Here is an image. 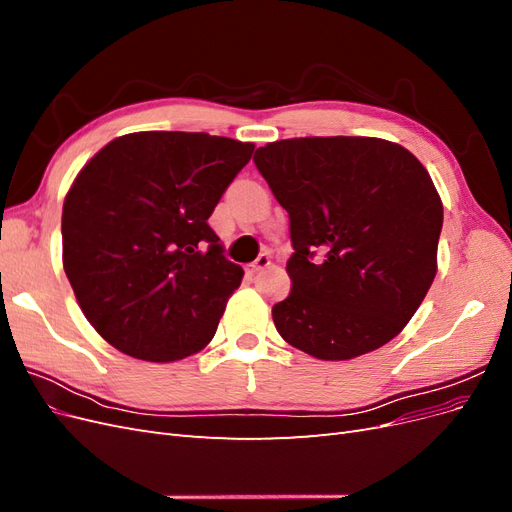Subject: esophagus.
I'll list each match as a JSON object with an SVG mask.
<instances>
[{
	"label": "esophagus",
	"mask_w": 512,
	"mask_h": 512,
	"mask_svg": "<svg viewBox=\"0 0 512 512\" xmlns=\"http://www.w3.org/2000/svg\"><path fill=\"white\" fill-rule=\"evenodd\" d=\"M269 265H271V256H269V254H260V256L252 262V265H250V271H252V273L265 271Z\"/></svg>",
	"instance_id": "34e87169"
}]
</instances>
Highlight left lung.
Returning a JSON list of instances; mask_svg holds the SVG:
<instances>
[{
  "label": "left lung",
  "instance_id": "8db88e82",
  "mask_svg": "<svg viewBox=\"0 0 512 512\" xmlns=\"http://www.w3.org/2000/svg\"><path fill=\"white\" fill-rule=\"evenodd\" d=\"M254 162L290 218L292 290L275 329L322 361L391 342L438 271L442 200L427 168L371 136L286 138Z\"/></svg>",
  "mask_w": 512,
  "mask_h": 512
}]
</instances>
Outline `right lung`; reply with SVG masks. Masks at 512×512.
Wrapping results in <instances>:
<instances>
[{
    "label": "right lung",
    "instance_id": "obj_1",
    "mask_svg": "<svg viewBox=\"0 0 512 512\" xmlns=\"http://www.w3.org/2000/svg\"><path fill=\"white\" fill-rule=\"evenodd\" d=\"M254 143L205 132H132L91 158L64 200V269L108 344L173 363L215 335L243 269L207 220Z\"/></svg>",
    "mask_w": 512,
    "mask_h": 512
}]
</instances>
